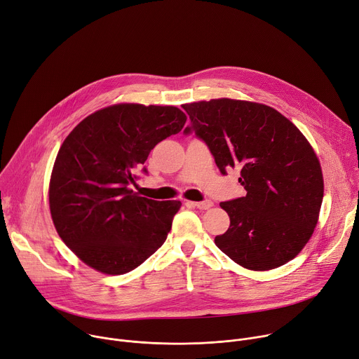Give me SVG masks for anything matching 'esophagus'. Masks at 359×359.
<instances>
[{"label": "esophagus", "mask_w": 359, "mask_h": 359, "mask_svg": "<svg viewBox=\"0 0 359 359\" xmlns=\"http://www.w3.org/2000/svg\"><path fill=\"white\" fill-rule=\"evenodd\" d=\"M191 205H194V207L198 208V210H208V208H211L214 204H212V201L205 200V201H200V203H191Z\"/></svg>", "instance_id": "esophagus-1"}]
</instances>
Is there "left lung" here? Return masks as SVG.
<instances>
[{"instance_id":"obj_1","label":"left lung","mask_w":359,"mask_h":359,"mask_svg":"<svg viewBox=\"0 0 359 359\" xmlns=\"http://www.w3.org/2000/svg\"><path fill=\"white\" fill-rule=\"evenodd\" d=\"M195 134L210 148L225 175L240 168L247 195L221 203L231 224L215 245L252 271L294 259L313 232L324 180L320 161L302 133L276 109L250 101L219 98L184 104Z\"/></svg>"}]
</instances>
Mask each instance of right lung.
Masks as SVG:
<instances>
[{"mask_svg": "<svg viewBox=\"0 0 359 359\" xmlns=\"http://www.w3.org/2000/svg\"><path fill=\"white\" fill-rule=\"evenodd\" d=\"M177 107L116 104L83 119L65 138L50 181V210L64 244L91 268L123 275L161 247L180 201L131 189L151 149L178 134Z\"/></svg>", "mask_w": 359, "mask_h": 359, "instance_id": "add662e5", "label": "right lung"}]
</instances>
